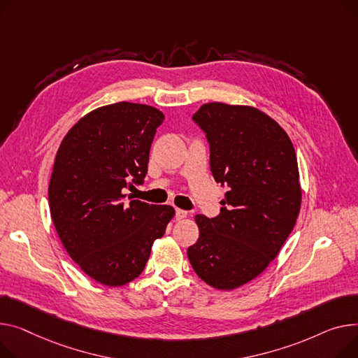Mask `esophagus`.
Listing matches in <instances>:
<instances>
[{"instance_id": "obj_1", "label": "esophagus", "mask_w": 358, "mask_h": 358, "mask_svg": "<svg viewBox=\"0 0 358 358\" xmlns=\"http://www.w3.org/2000/svg\"><path fill=\"white\" fill-rule=\"evenodd\" d=\"M184 217H187V211H185V210H181V208H176V219H177V220H181V219H184Z\"/></svg>"}]
</instances>
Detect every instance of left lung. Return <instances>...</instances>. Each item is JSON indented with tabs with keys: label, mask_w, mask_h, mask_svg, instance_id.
Segmentation results:
<instances>
[{
	"label": "left lung",
	"mask_w": 358,
	"mask_h": 358,
	"mask_svg": "<svg viewBox=\"0 0 358 358\" xmlns=\"http://www.w3.org/2000/svg\"><path fill=\"white\" fill-rule=\"evenodd\" d=\"M210 169L226 188L220 214H197L199 241L187 249L194 272L230 291L264 272L291 234L301 207L296 154L272 117L250 106L206 103L194 115Z\"/></svg>",
	"instance_id": "obj_1"
}]
</instances>
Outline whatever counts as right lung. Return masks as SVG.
I'll use <instances>...</instances> for the list:
<instances>
[{"mask_svg":"<svg viewBox=\"0 0 358 358\" xmlns=\"http://www.w3.org/2000/svg\"><path fill=\"white\" fill-rule=\"evenodd\" d=\"M162 121V112L148 105H108L82 117L56 155L52 220L70 257L108 287H121L144 271L154 241L174 216L171 206L125 196L144 182Z\"/></svg>","mask_w":358,"mask_h":358,"instance_id":"add662e5","label":"right lung"}]
</instances>
